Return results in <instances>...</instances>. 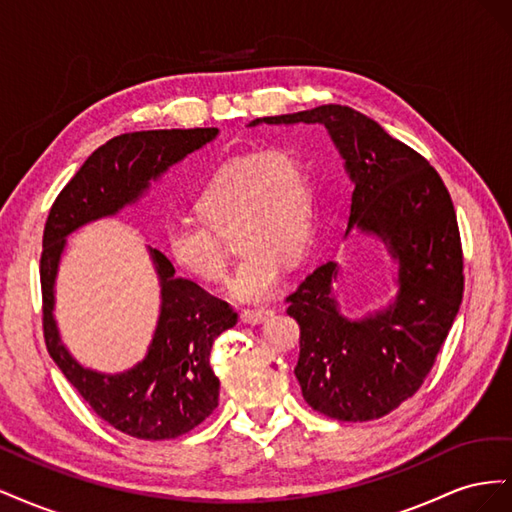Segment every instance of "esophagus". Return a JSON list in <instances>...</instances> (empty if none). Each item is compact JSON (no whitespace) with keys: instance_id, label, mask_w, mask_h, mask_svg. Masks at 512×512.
Returning a JSON list of instances; mask_svg holds the SVG:
<instances>
[{"instance_id":"obj_1","label":"esophagus","mask_w":512,"mask_h":512,"mask_svg":"<svg viewBox=\"0 0 512 512\" xmlns=\"http://www.w3.org/2000/svg\"><path fill=\"white\" fill-rule=\"evenodd\" d=\"M273 316V309H243L241 320L245 324H262Z\"/></svg>"}]
</instances>
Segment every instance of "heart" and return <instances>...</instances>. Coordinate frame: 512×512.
Instances as JSON below:
<instances>
[{
  "label": "heart",
  "instance_id": "b5f03b06",
  "mask_svg": "<svg viewBox=\"0 0 512 512\" xmlns=\"http://www.w3.org/2000/svg\"><path fill=\"white\" fill-rule=\"evenodd\" d=\"M194 213L205 229L177 224L164 237L175 267L203 284L224 282L228 258L214 238L235 235L243 260L230 282L232 297L265 301L282 282L284 262L303 258L312 243V177L290 147L247 151L207 177L194 196Z\"/></svg>",
  "mask_w": 512,
  "mask_h": 512
}]
</instances>
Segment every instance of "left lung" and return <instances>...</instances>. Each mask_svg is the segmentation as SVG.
Here are the masks:
<instances>
[{"mask_svg": "<svg viewBox=\"0 0 512 512\" xmlns=\"http://www.w3.org/2000/svg\"><path fill=\"white\" fill-rule=\"evenodd\" d=\"M320 123L354 185L346 237L380 241L397 265L395 297L361 318L339 312L342 267H318L286 299L301 327L294 367L303 399L337 421H374L412 397L436 361L463 297L457 215L440 175L380 123L342 104L254 119L250 128Z\"/></svg>", "mask_w": 512, "mask_h": 512, "instance_id": "obj_1", "label": "left lung"}]
</instances>
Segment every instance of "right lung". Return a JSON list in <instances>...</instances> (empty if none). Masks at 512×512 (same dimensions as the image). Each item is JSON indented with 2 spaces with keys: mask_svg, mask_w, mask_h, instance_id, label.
<instances>
[{
  "mask_svg": "<svg viewBox=\"0 0 512 512\" xmlns=\"http://www.w3.org/2000/svg\"><path fill=\"white\" fill-rule=\"evenodd\" d=\"M218 128L143 130L115 136L85 160L51 207L44 226L40 282L44 339L61 374L108 425L138 440L188 433L218 408L220 380L209 365L215 339L235 327L232 307L175 275L156 247H147L160 284V314L143 361L117 374L81 365L66 348L55 320V282L68 237L136 205L151 183L190 153L211 143Z\"/></svg>",
  "mask_w": 512,
  "mask_h": 512,
  "instance_id": "add662e5",
  "label": "right lung"
}]
</instances>
